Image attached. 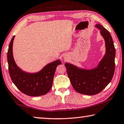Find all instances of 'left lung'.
I'll list each match as a JSON object with an SVG mask.
<instances>
[{
	"mask_svg": "<svg viewBox=\"0 0 124 124\" xmlns=\"http://www.w3.org/2000/svg\"><path fill=\"white\" fill-rule=\"evenodd\" d=\"M106 42V52L97 68L91 70L78 68L66 63L65 66L71 84L75 91L86 95L100 93L110 82L115 70V49L109 31L102 25H96Z\"/></svg>",
	"mask_w": 124,
	"mask_h": 124,
	"instance_id": "left-lung-1",
	"label": "left lung"
}]
</instances>
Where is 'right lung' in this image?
I'll return each mask as SVG.
<instances>
[{"label": "right lung", "instance_id": "add662e5", "mask_svg": "<svg viewBox=\"0 0 124 124\" xmlns=\"http://www.w3.org/2000/svg\"><path fill=\"white\" fill-rule=\"evenodd\" d=\"M15 36L9 44L8 62L10 76L12 82L22 93L30 96H39L46 94L51 89L54 73L60 60L47 64L38 73L30 74L22 71L17 66L12 54V45Z\"/></svg>", "mask_w": 124, "mask_h": 124}]
</instances>
